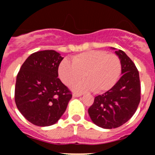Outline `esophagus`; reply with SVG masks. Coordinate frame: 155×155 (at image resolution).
Instances as JSON below:
<instances>
[{
  "instance_id": "obj_1",
  "label": "esophagus",
  "mask_w": 155,
  "mask_h": 155,
  "mask_svg": "<svg viewBox=\"0 0 155 155\" xmlns=\"http://www.w3.org/2000/svg\"><path fill=\"white\" fill-rule=\"evenodd\" d=\"M82 96V94H77V93H73V97H79Z\"/></svg>"
}]
</instances>
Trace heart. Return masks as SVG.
Wrapping results in <instances>:
<instances>
[{
  "instance_id": "obj_1",
  "label": "heart",
  "mask_w": 155,
  "mask_h": 155,
  "mask_svg": "<svg viewBox=\"0 0 155 155\" xmlns=\"http://www.w3.org/2000/svg\"><path fill=\"white\" fill-rule=\"evenodd\" d=\"M58 76L64 85L76 84V91L92 90L94 93H102L112 88L118 82L121 72V63L115 54H108L101 50H92L75 55L72 62L64 59L58 66Z\"/></svg>"
}]
</instances>
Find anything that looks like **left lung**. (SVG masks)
Segmentation results:
<instances>
[{
  "mask_svg": "<svg viewBox=\"0 0 155 155\" xmlns=\"http://www.w3.org/2000/svg\"><path fill=\"white\" fill-rule=\"evenodd\" d=\"M121 63L122 76L110 90L94 98L88 114L96 125L112 129L126 123L140 102V80L135 64L122 50L115 51Z\"/></svg>",
  "mask_w": 155,
  "mask_h": 155,
  "instance_id": "obj_1",
  "label": "left lung"
}]
</instances>
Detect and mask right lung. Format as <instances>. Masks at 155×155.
Here are the masks:
<instances>
[{
	"instance_id": "1",
	"label": "right lung",
	"mask_w": 155,
	"mask_h": 155,
	"mask_svg": "<svg viewBox=\"0 0 155 155\" xmlns=\"http://www.w3.org/2000/svg\"><path fill=\"white\" fill-rule=\"evenodd\" d=\"M64 58L54 50L31 54L16 77L15 102L19 112L33 124H55L66 110L72 93L58 78Z\"/></svg>"
}]
</instances>
